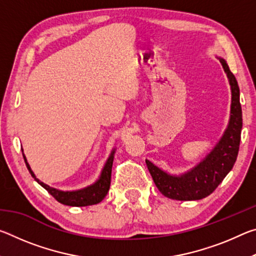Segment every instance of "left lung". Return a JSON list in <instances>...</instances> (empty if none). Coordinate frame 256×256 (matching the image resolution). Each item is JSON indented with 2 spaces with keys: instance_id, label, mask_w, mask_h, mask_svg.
Listing matches in <instances>:
<instances>
[{
  "instance_id": "obj_1",
  "label": "left lung",
  "mask_w": 256,
  "mask_h": 256,
  "mask_svg": "<svg viewBox=\"0 0 256 256\" xmlns=\"http://www.w3.org/2000/svg\"><path fill=\"white\" fill-rule=\"evenodd\" d=\"M220 62L232 86V100L230 122L219 144L200 164L182 176L168 175L146 160L156 186L164 196L172 200L192 201L210 196L232 170L237 159L242 126L240 86L227 63L224 60H220Z\"/></svg>"
}]
</instances>
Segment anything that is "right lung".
<instances>
[{"mask_svg": "<svg viewBox=\"0 0 256 256\" xmlns=\"http://www.w3.org/2000/svg\"><path fill=\"white\" fill-rule=\"evenodd\" d=\"M112 154H114V151H112L110 157L108 158L105 167H104L100 180H99L96 184H94L92 186H89V188H86L80 190H73V192H63V190L53 188H50V186L44 184L42 182L38 180L32 172V170H30V166L28 164L27 160H26L24 156V158L26 164H27L28 170L30 174H32V176L47 190V192L50 194L52 196L55 198L56 201L62 203V204L70 206H86L97 204V203L102 202L104 200V198L106 196V194L108 193V190H110V185L112 159H114Z\"/></svg>", "mask_w": 256, "mask_h": 256, "instance_id": "1", "label": "right lung"}]
</instances>
